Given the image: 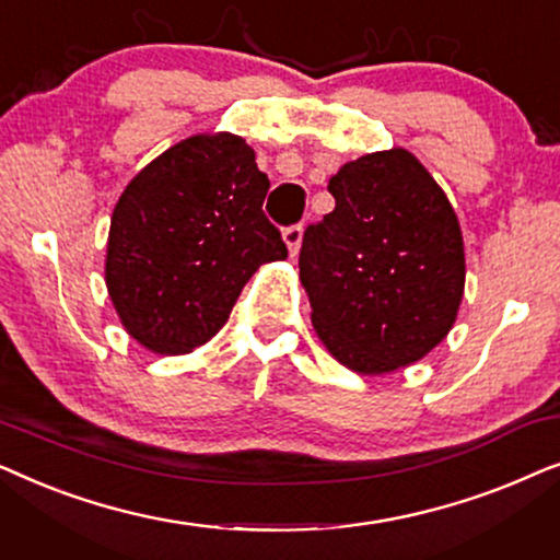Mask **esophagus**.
<instances>
[{"label":"esophagus","instance_id":"34e87169","mask_svg":"<svg viewBox=\"0 0 560 560\" xmlns=\"http://www.w3.org/2000/svg\"><path fill=\"white\" fill-rule=\"evenodd\" d=\"M282 240H285V244H288L290 257H295L298 249H301V242H303V224L285 226V232H282Z\"/></svg>","mask_w":560,"mask_h":560}]
</instances>
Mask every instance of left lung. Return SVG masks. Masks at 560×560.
<instances>
[{
  "label": "left lung",
  "mask_w": 560,
  "mask_h": 560,
  "mask_svg": "<svg viewBox=\"0 0 560 560\" xmlns=\"http://www.w3.org/2000/svg\"><path fill=\"white\" fill-rule=\"evenodd\" d=\"M328 194L336 209L308 224L298 257L320 341L359 374L418 362L446 339L464 295L446 194L408 150L347 163Z\"/></svg>",
  "instance_id": "obj_1"
}]
</instances>
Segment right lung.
Returning a JSON list of instances; mask_svg holds the SVG:
<instances>
[{"label":"right lung","mask_w":560,"mask_h":560,"mask_svg":"<svg viewBox=\"0 0 560 560\" xmlns=\"http://www.w3.org/2000/svg\"><path fill=\"white\" fill-rule=\"evenodd\" d=\"M270 188L234 135H196L140 171L114 206L106 288L121 324L160 354L201 347L259 265L288 257Z\"/></svg>","instance_id":"right-lung-1"}]
</instances>
